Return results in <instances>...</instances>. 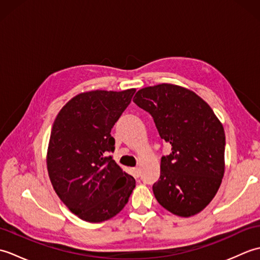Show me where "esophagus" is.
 <instances>
[{
    "label": "esophagus",
    "mask_w": 260,
    "mask_h": 260,
    "mask_svg": "<svg viewBox=\"0 0 260 260\" xmlns=\"http://www.w3.org/2000/svg\"><path fill=\"white\" fill-rule=\"evenodd\" d=\"M132 172H133V175L135 176V178H140V176H141L140 168H134L133 170H132Z\"/></svg>",
    "instance_id": "esophagus-1"
}]
</instances>
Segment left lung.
Masks as SVG:
<instances>
[{
    "mask_svg": "<svg viewBox=\"0 0 260 260\" xmlns=\"http://www.w3.org/2000/svg\"><path fill=\"white\" fill-rule=\"evenodd\" d=\"M133 102L150 114L171 153L161 158L153 184L157 202L180 217L200 212L217 193L224 173L225 136L211 107L197 93L162 84L136 92Z\"/></svg>",
    "mask_w": 260,
    "mask_h": 260,
    "instance_id": "left-lung-1",
    "label": "left lung"
}]
</instances>
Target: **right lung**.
Listing matches in <instances>:
<instances>
[{
    "instance_id": "right-lung-1",
    "label": "right lung",
    "mask_w": 260,
    "mask_h": 260,
    "mask_svg": "<svg viewBox=\"0 0 260 260\" xmlns=\"http://www.w3.org/2000/svg\"><path fill=\"white\" fill-rule=\"evenodd\" d=\"M135 89L89 91L74 97L54 120L47 167L54 191L73 213L88 222L117 214L135 187L109 153L110 132L131 104Z\"/></svg>"
}]
</instances>
